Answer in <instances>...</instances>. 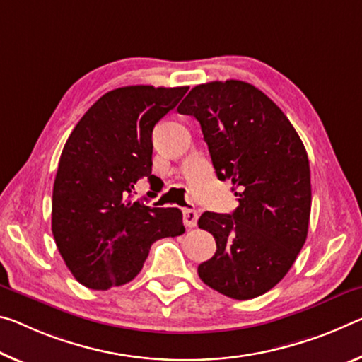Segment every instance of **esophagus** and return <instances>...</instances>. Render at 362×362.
I'll return each mask as SVG.
<instances>
[{
	"label": "esophagus",
	"mask_w": 362,
	"mask_h": 362,
	"mask_svg": "<svg viewBox=\"0 0 362 362\" xmlns=\"http://www.w3.org/2000/svg\"><path fill=\"white\" fill-rule=\"evenodd\" d=\"M198 216H199L198 211L183 209V223H185L188 228L194 227V226H197V222H198Z\"/></svg>",
	"instance_id": "1"
}]
</instances>
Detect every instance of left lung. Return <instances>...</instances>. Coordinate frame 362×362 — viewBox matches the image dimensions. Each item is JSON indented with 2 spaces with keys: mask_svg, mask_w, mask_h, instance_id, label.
Returning a JSON list of instances; mask_svg holds the SVG:
<instances>
[{
  "mask_svg": "<svg viewBox=\"0 0 362 362\" xmlns=\"http://www.w3.org/2000/svg\"><path fill=\"white\" fill-rule=\"evenodd\" d=\"M177 111L197 117L217 177L232 180L238 197L232 214L199 217L217 246L198 266L199 279L233 300L264 295L290 271L308 237L305 145L282 109L242 80L197 85Z\"/></svg>",
  "mask_w": 362,
  "mask_h": 362,
  "instance_id": "8db88e82",
  "label": "left lung"
}]
</instances>
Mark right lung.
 Masks as SVG:
<instances>
[{
	"label": "right lung",
	"instance_id": "right-lung-1",
	"mask_svg": "<svg viewBox=\"0 0 362 362\" xmlns=\"http://www.w3.org/2000/svg\"><path fill=\"white\" fill-rule=\"evenodd\" d=\"M188 87L107 91L78 120L61 153L51 230L69 271L91 290L134 280L151 245L185 232L182 211L132 202L141 177L153 182V129Z\"/></svg>",
	"mask_w": 362,
	"mask_h": 362
}]
</instances>
